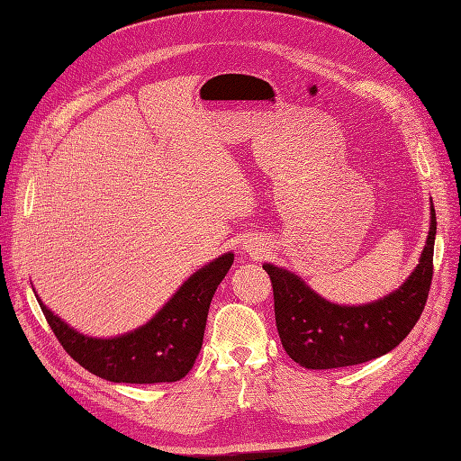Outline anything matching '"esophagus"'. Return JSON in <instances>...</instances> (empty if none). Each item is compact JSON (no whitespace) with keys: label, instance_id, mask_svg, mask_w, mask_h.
<instances>
[{"label":"esophagus","instance_id":"1","mask_svg":"<svg viewBox=\"0 0 461 461\" xmlns=\"http://www.w3.org/2000/svg\"><path fill=\"white\" fill-rule=\"evenodd\" d=\"M244 249L249 253V256H258V253L263 251V246H261V242H248Z\"/></svg>","mask_w":461,"mask_h":461}]
</instances>
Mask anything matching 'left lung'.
Segmentation results:
<instances>
[{"instance_id":"1","label":"left lung","mask_w":461,"mask_h":461,"mask_svg":"<svg viewBox=\"0 0 461 461\" xmlns=\"http://www.w3.org/2000/svg\"><path fill=\"white\" fill-rule=\"evenodd\" d=\"M437 217L420 261L394 292L362 305L331 303L284 267L265 263L275 292L276 328L285 353L299 366L331 370L384 357L416 326L429 295Z\"/></svg>"}]
</instances>
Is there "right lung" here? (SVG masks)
<instances>
[{
	"label": "right lung",
	"instance_id": "add662e5",
	"mask_svg": "<svg viewBox=\"0 0 461 461\" xmlns=\"http://www.w3.org/2000/svg\"><path fill=\"white\" fill-rule=\"evenodd\" d=\"M232 261L234 253L227 251L203 265L147 324L114 338L74 330L36 297L60 345L87 372L113 384H171L194 366L213 294Z\"/></svg>",
	"mask_w": 461,
	"mask_h": 461
}]
</instances>
